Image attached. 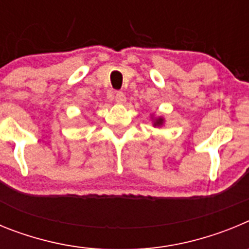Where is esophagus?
<instances>
[{"label": "esophagus", "mask_w": 249, "mask_h": 249, "mask_svg": "<svg viewBox=\"0 0 249 249\" xmlns=\"http://www.w3.org/2000/svg\"><path fill=\"white\" fill-rule=\"evenodd\" d=\"M114 100H116V102H117V103L122 105V103L126 102V96L123 94V92L117 91L116 93H114Z\"/></svg>", "instance_id": "esophagus-1"}]
</instances>
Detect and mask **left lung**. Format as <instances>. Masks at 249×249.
I'll return each mask as SVG.
<instances>
[{
  "instance_id": "left-lung-1",
  "label": "left lung",
  "mask_w": 249,
  "mask_h": 249,
  "mask_svg": "<svg viewBox=\"0 0 249 249\" xmlns=\"http://www.w3.org/2000/svg\"><path fill=\"white\" fill-rule=\"evenodd\" d=\"M152 122H153V127H162L164 124V118L163 117H153L152 116Z\"/></svg>"
}]
</instances>
